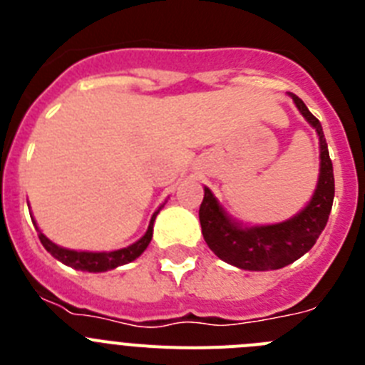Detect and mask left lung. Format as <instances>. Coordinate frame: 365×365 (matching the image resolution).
I'll return each instance as SVG.
<instances>
[{
  "mask_svg": "<svg viewBox=\"0 0 365 365\" xmlns=\"http://www.w3.org/2000/svg\"><path fill=\"white\" fill-rule=\"evenodd\" d=\"M303 118L316 130L320 138V173L314 193L305 208L291 219L274 225L247 227L232 217L210 188L205 186V197L199 208L202 237L219 259L243 270H278L291 265L309 252L327 225L334 199L333 163L329 159L327 143L320 120L303 104V100L289 93Z\"/></svg>",
  "mask_w": 365,
  "mask_h": 365,
  "instance_id": "left-lung-1",
  "label": "left lung"
}]
</instances>
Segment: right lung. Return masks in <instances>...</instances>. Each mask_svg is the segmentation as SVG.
I'll return each instance as SVG.
<instances>
[{
  "label": "right lung",
  "instance_id": "add662e5",
  "mask_svg": "<svg viewBox=\"0 0 365 365\" xmlns=\"http://www.w3.org/2000/svg\"><path fill=\"white\" fill-rule=\"evenodd\" d=\"M163 206H159V210L151 215V221L148 225L146 234L140 237L138 241H135L133 245L125 248H118V250H111V252H86V250H71V248H63L60 245L53 243V241L43 234V232L38 228L36 221L32 217V222L36 225L38 237H40L41 245L45 247V250L51 254L53 257H56L58 261H62L63 265L73 267L76 270H83V272H106V270L117 269V267L125 265V263H131L133 259H137L140 254L144 252L150 245L151 237H153V222L157 214L163 210Z\"/></svg>",
  "mask_w": 365,
  "mask_h": 365
}]
</instances>
